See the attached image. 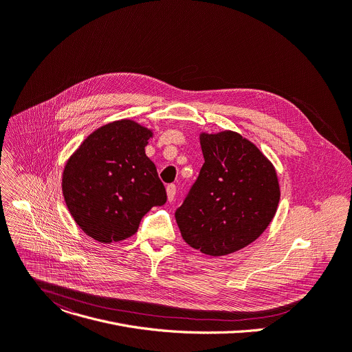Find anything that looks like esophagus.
<instances>
[{
  "label": "esophagus",
  "instance_id": "34e87169",
  "mask_svg": "<svg viewBox=\"0 0 352 352\" xmlns=\"http://www.w3.org/2000/svg\"><path fill=\"white\" fill-rule=\"evenodd\" d=\"M175 194H177V186L174 184H170L167 186V198H168V202H173L174 198H175Z\"/></svg>",
  "mask_w": 352,
  "mask_h": 352
}]
</instances>
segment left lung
<instances>
[{
    "label": "left lung",
    "instance_id": "1",
    "mask_svg": "<svg viewBox=\"0 0 352 352\" xmlns=\"http://www.w3.org/2000/svg\"><path fill=\"white\" fill-rule=\"evenodd\" d=\"M205 163L175 220L182 239L212 257L257 240L279 204V184L270 160L241 135L201 133Z\"/></svg>",
    "mask_w": 352,
    "mask_h": 352
}]
</instances>
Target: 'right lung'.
Wrapping results in <instances>:
<instances>
[{"label":"right lung","instance_id":"1","mask_svg":"<svg viewBox=\"0 0 352 352\" xmlns=\"http://www.w3.org/2000/svg\"><path fill=\"white\" fill-rule=\"evenodd\" d=\"M150 138L153 132L135 120H115L92 132L67 160L63 197L94 240L129 239L153 206L166 204V188L144 151Z\"/></svg>","mask_w":352,"mask_h":352}]
</instances>
